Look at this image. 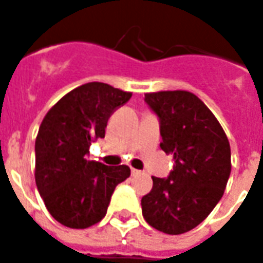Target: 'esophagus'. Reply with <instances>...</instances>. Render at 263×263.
Returning a JSON list of instances; mask_svg holds the SVG:
<instances>
[{"label":"esophagus","instance_id":"esophagus-1","mask_svg":"<svg viewBox=\"0 0 263 263\" xmlns=\"http://www.w3.org/2000/svg\"><path fill=\"white\" fill-rule=\"evenodd\" d=\"M131 173H132V176H138V174H141V171L137 170V168H132Z\"/></svg>","mask_w":263,"mask_h":263}]
</instances>
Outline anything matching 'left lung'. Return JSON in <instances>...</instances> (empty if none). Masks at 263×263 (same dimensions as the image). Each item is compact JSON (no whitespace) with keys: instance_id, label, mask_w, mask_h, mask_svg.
<instances>
[{"instance_id":"left-lung-1","label":"left lung","mask_w":263,"mask_h":263,"mask_svg":"<svg viewBox=\"0 0 263 263\" xmlns=\"http://www.w3.org/2000/svg\"><path fill=\"white\" fill-rule=\"evenodd\" d=\"M145 102L159 118L161 143L174 155L167 178L152 177L142 198V215L156 230L182 234L201 224L224 194L231 171L229 139L213 112L191 92L146 93Z\"/></svg>"}]
</instances>
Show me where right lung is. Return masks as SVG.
Listing matches in <instances>:
<instances>
[{
	"label": "right lung",
	"mask_w": 263,
	"mask_h": 263,
	"mask_svg": "<svg viewBox=\"0 0 263 263\" xmlns=\"http://www.w3.org/2000/svg\"><path fill=\"white\" fill-rule=\"evenodd\" d=\"M132 93L107 83L73 89L46 114L36 138V185L50 215L69 229H87L106 216L116 186L129 167L87 160L89 147L104 138L108 118Z\"/></svg>",
	"instance_id": "obj_1"
}]
</instances>
